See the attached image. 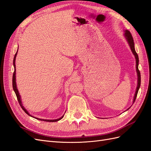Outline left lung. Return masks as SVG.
I'll list each match as a JSON object with an SVG mask.
<instances>
[{
  "mask_svg": "<svg viewBox=\"0 0 151 151\" xmlns=\"http://www.w3.org/2000/svg\"><path fill=\"white\" fill-rule=\"evenodd\" d=\"M124 34H123V36H125V38L126 39V40L127 41L129 45V47L131 49V51L134 55L135 58V60H136V71H137V88H136V91H135V95H134V99H133V103L135 102V99L137 98V95L138 93V91L139 89L140 88V71L139 70V57H138V55L137 53H136L135 52V45H134V39L132 38V36L131 35V33H130V31L129 30H125L124 31ZM130 108H128L126 111H127L128 109H129Z\"/></svg>",
  "mask_w": 151,
  "mask_h": 151,
  "instance_id": "obj_1",
  "label": "left lung"
}]
</instances>
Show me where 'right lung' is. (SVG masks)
Instances as JSON below:
<instances>
[{
    "instance_id": "add662e5",
    "label": "right lung",
    "mask_w": 151,
    "mask_h": 151,
    "mask_svg": "<svg viewBox=\"0 0 151 151\" xmlns=\"http://www.w3.org/2000/svg\"><path fill=\"white\" fill-rule=\"evenodd\" d=\"M18 50V49H17ZM17 52L16 53L15 55H14V60H13V65H14V74H13V76H12V87H13V89L14 91V92L16 93V95L17 96V100H18V102H19V104L21 107L22 108V109H23L24 111L26 113L28 114V115L31 117H33L35 118H36V119H38L39 120H41V121H45V122H57L58 120H61L62 118L63 117V116H64V115H63V116H62L60 118H58V119H55V120H46V119H41V118H36V117H35V116H33L32 115H31L30 114L28 113V111L26 110V109L23 106V104H22V100H21V96L19 94V91H18L17 89V84H16V64H15V62H16V56H17Z\"/></svg>"
}]
</instances>
